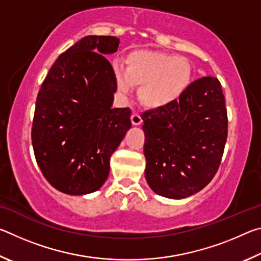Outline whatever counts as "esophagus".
I'll return each instance as SVG.
<instances>
[{"mask_svg": "<svg viewBox=\"0 0 261 261\" xmlns=\"http://www.w3.org/2000/svg\"><path fill=\"white\" fill-rule=\"evenodd\" d=\"M131 122H132V124H134V125L138 126V125L141 124V123H143V118H141L138 114H134L131 116Z\"/></svg>", "mask_w": 261, "mask_h": 261, "instance_id": "obj_1", "label": "esophagus"}]
</instances>
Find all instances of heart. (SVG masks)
I'll return each mask as SVG.
<instances>
[{
    "label": "heart",
    "mask_w": 261,
    "mask_h": 261,
    "mask_svg": "<svg viewBox=\"0 0 261 261\" xmlns=\"http://www.w3.org/2000/svg\"><path fill=\"white\" fill-rule=\"evenodd\" d=\"M113 69L117 91L129 95L134 86H139V101L152 110L177 102L192 81V69L187 60L160 51H132L126 57L125 68L115 63Z\"/></svg>",
    "instance_id": "obj_1"
}]
</instances>
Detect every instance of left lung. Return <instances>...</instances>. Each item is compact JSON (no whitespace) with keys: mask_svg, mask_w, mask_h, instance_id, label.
Masks as SVG:
<instances>
[{"mask_svg":"<svg viewBox=\"0 0 261 261\" xmlns=\"http://www.w3.org/2000/svg\"><path fill=\"white\" fill-rule=\"evenodd\" d=\"M143 121L149 188L169 199H183L204 189L218 171L228 135L218 79H197L179 101L146 112Z\"/></svg>","mask_w":261,"mask_h":261,"instance_id":"8db88e82","label":"left lung"}]
</instances>
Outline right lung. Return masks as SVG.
Segmentation results:
<instances>
[{
    "instance_id": "right-lung-1",
    "label": "right lung",
    "mask_w": 261,
    "mask_h": 261,
    "mask_svg": "<svg viewBox=\"0 0 261 261\" xmlns=\"http://www.w3.org/2000/svg\"><path fill=\"white\" fill-rule=\"evenodd\" d=\"M120 39L88 35L59 56L35 102L32 145L42 175L59 191L84 196L105 184L110 156L131 127L129 108H113L116 83L105 55Z\"/></svg>"
}]
</instances>
